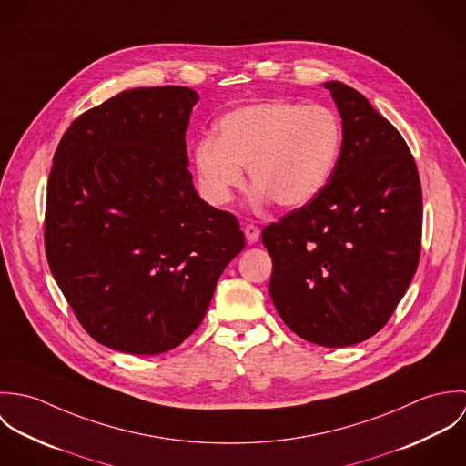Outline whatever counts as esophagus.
Masks as SVG:
<instances>
[{"mask_svg":"<svg viewBox=\"0 0 466 466\" xmlns=\"http://www.w3.org/2000/svg\"><path fill=\"white\" fill-rule=\"evenodd\" d=\"M244 233H246V238H248L249 244H255V242H258V238H260V228L255 226V224H248V226L244 228Z\"/></svg>","mask_w":466,"mask_h":466,"instance_id":"obj_1","label":"esophagus"}]
</instances>
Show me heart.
Wrapping results in <instances>:
<instances>
[{
    "instance_id": "b5f03b06",
    "label": "heart",
    "mask_w": 466,
    "mask_h": 466,
    "mask_svg": "<svg viewBox=\"0 0 466 466\" xmlns=\"http://www.w3.org/2000/svg\"><path fill=\"white\" fill-rule=\"evenodd\" d=\"M340 145L342 127L329 107L278 98L226 115L218 139L198 141L194 161L213 204L231 200L248 167L255 202L299 208L329 183Z\"/></svg>"
}]
</instances>
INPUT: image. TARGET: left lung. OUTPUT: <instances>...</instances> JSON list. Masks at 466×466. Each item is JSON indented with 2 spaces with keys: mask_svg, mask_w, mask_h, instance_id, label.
I'll list each match as a JSON object with an SVG mask.
<instances>
[{
  "mask_svg": "<svg viewBox=\"0 0 466 466\" xmlns=\"http://www.w3.org/2000/svg\"><path fill=\"white\" fill-rule=\"evenodd\" d=\"M342 118L340 156L318 198L262 231L268 292L292 330L342 348L393 316L420 262L421 185L397 127L364 95L327 82Z\"/></svg>",
  "mask_w": 466,
  "mask_h": 466,
  "instance_id": "left-lung-1",
  "label": "left lung"
}]
</instances>
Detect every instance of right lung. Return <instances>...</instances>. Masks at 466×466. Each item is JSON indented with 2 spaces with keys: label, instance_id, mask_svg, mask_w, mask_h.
I'll return each mask as SVG.
<instances>
[{
  "label": "right lung",
  "instance_id": "obj_1",
  "mask_svg": "<svg viewBox=\"0 0 466 466\" xmlns=\"http://www.w3.org/2000/svg\"><path fill=\"white\" fill-rule=\"evenodd\" d=\"M199 95L136 87L82 113L54 154L45 251L75 318L134 355L179 346L244 249L237 217L200 199L185 134Z\"/></svg>",
  "mask_w": 466,
  "mask_h": 466
}]
</instances>
